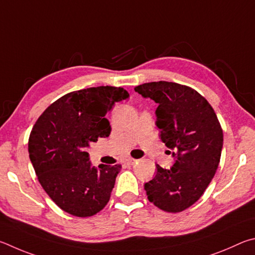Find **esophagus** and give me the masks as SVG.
<instances>
[{
  "label": "esophagus",
  "mask_w": 255,
  "mask_h": 255,
  "mask_svg": "<svg viewBox=\"0 0 255 255\" xmlns=\"http://www.w3.org/2000/svg\"><path fill=\"white\" fill-rule=\"evenodd\" d=\"M136 161L137 160H135V159H127V161H125V163L127 164H128V166H132V164H134V163H136Z\"/></svg>",
  "instance_id": "esophagus-1"
}]
</instances>
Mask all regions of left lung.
<instances>
[{
  "label": "left lung",
  "instance_id": "1",
  "mask_svg": "<svg viewBox=\"0 0 255 255\" xmlns=\"http://www.w3.org/2000/svg\"><path fill=\"white\" fill-rule=\"evenodd\" d=\"M158 104L155 125L171 149L170 169L157 164V173L144 184L151 203L164 212L178 213L202 197L221 159L223 131L211 104L195 89L171 82L145 83L134 88Z\"/></svg>",
  "mask_w": 255,
  "mask_h": 255
}]
</instances>
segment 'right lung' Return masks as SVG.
<instances>
[{
    "label": "right lung",
    "mask_w": 255,
    "mask_h": 255,
    "mask_svg": "<svg viewBox=\"0 0 255 255\" xmlns=\"http://www.w3.org/2000/svg\"><path fill=\"white\" fill-rule=\"evenodd\" d=\"M128 96L122 87L113 86L71 92L52 103L31 131L29 157L39 182L70 215L93 216L109 203L122 166L93 167L86 148L110 135L105 115Z\"/></svg>",
    "instance_id": "add662e5"
}]
</instances>
